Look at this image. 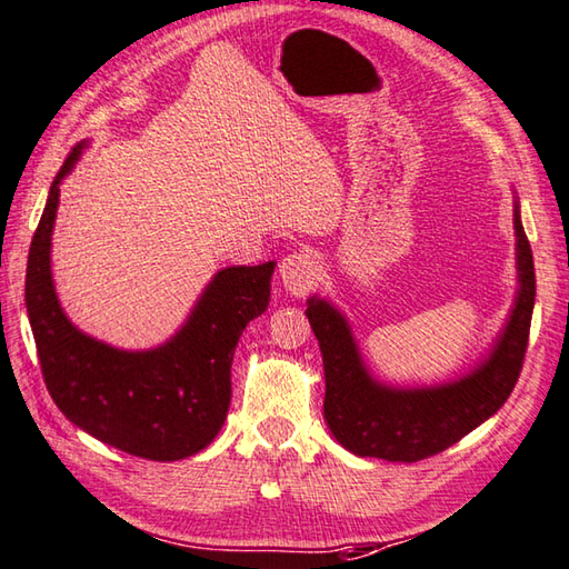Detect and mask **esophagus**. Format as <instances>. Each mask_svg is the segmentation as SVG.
Instances as JSON below:
<instances>
[{
    "instance_id": "34e87169",
    "label": "esophagus",
    "mask_w": 569,
    "mask_h": 569,
    "mask_svg": "<svg viewBox=\"0 0 569 569\" xmlns=\"http://www.w3.org/2000/svg\"><path fill=\"white\" fill-rule=\"evenodd\" d=\"M280 282L289 295L305 297L317 280V260L309 250H297L280 262Z\"/></svg>"
}]
</instances>
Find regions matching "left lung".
<instances>
[{
  "mask_svg": "<svg viewBox=\"0 0 569 569\" xmlns=\"http://www.w3.org/2000/svg\"><path fill=\"white\" fill-rule=\"evenodd\" d=\"M516 224L518 292L496 345L463 377L433 386H389L371 377L347 317L329 299L309 297L307 319L325 361V418L331 436L361 458L416 463L458 443L508 401L516 389L535 307V264L520 220Z\"/></svg>",
  "mask_w": 569,
  "mask_h": 569,
  "instance_id": "8db88e82",
  "label": "left lung"
}]
</instances>
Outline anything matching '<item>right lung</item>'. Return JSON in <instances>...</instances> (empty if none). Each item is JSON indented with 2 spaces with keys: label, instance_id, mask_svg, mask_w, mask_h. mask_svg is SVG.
Here are the masks:
<instances>
[{
  "label": "right lung",
  "instance_id": "right-lung-1",
  "mask_svg": "<svg viewBox=\"0 0 569 569\" xmlns=\"http://www.w3.org/2000/svg\"><path fill=\"white\" fill-rule=\"evenodd\" d=\"M83 148H73L53 178L29 248L24 299L41 373L59 411L101 443L163 463L190 458L212 443L228 418L234 347L270 305L277 262L224 267L160 347L131 351L83 335L63 315L51 280L59 186Z\"/></svg>",
  "mask_w": 569,
  "mask_h": 569
}]
</instances>
